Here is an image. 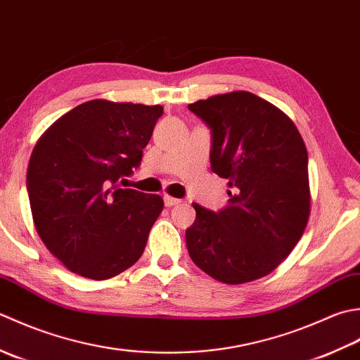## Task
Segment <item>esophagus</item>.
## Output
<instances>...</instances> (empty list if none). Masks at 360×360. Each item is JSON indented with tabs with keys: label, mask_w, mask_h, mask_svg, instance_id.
I'll return each mask as SVG.
<instances>
[{
	"label": "esophagus",
	"mask_w": 360,
	"mask_h": 360,
	"mask_svg": "<svg viewBox=\"0 0 360 360\" xmlns=\"http://www.w3.org/2000/svg\"><path fill=\"white\" fill-rule=\"evenodd\" d=\"M181 200L180 199H175V197L172 195H165V205L166 207H175V205H180Z\"/></svg>",
	"instance_id": "1"
}]
</instances>
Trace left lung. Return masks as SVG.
<instances>
[{
  "mask_svg": "<svg viewBox=\"0 0 360 360\" xmlns=\"http://www.w3.org/2000/svg\"><path fill=\"white\" fill-rule=\"evenodd\" d=\"M188 108L211 129V169L229 180V205L193 203L191 259L225 284L269 275L303 236L311 214L307 150L288 115L250 91L216 94Z\"/></svg>",
  "mask_w": 360,
  "mask_h": 360,
  "instance_id": "1",
  "label": "left lung"
}]
</instances>
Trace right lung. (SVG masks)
Segmentation results:
<instances>
[{
    "instance_id": "obj_1",
    "label": "right lung",
    "mask_w": 360,
    "mask_h": 360,
    "mask_svg": "<svg viewBox=\"0 0 360 360\" xmlns=\"http://www.w3.org/2000/svg\"><path fill=\"white\" fill-rule=\"evenodd\" d=\"M161 105L93 99L40 136L27 166L35 230L65 267L108 280L141 258L163 199L122 189L143 158Z\"/></svg>"
}]
</instances>
